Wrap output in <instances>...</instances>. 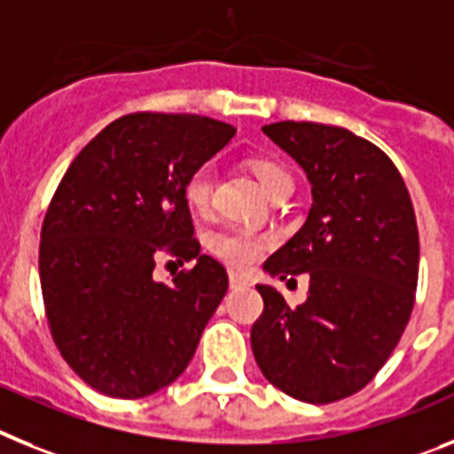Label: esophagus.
Returning a JSON list of instances; mask_svg holds the SVG:
<instances>
[{
  "label": "esophagus",
  "mask_w": 454,
  "mask_h": 454,
  "mask_svg": "<svg viewBox=\"0 0 454 454\" xmlns=\"http://www.w3.org/2000/svg\"><path fill=\"white\" fill-rule=\"evenodd\" d=\"M228 281H231V287L249 286V278H247V276H242V274H239V271H235V270L228 271Z\"/></svg>",
  "instance_id": "1"
}]
</instances>
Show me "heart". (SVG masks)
I'll use <instances>...</instances> for the list:
<instances>
[{
	"mask_svg": "<svg viewBox=\"0 0 454 454\" xmlns=\"http://www.w3.org/2000/svg\"><path fill=\"white\" fill-rule=\"evenodd\" d=\"M251 171L267 194H274L276 189L293 184V176L287 173L283 164L274 160H251ZM183 194L194 212L207 210L212 196V168L207 164L189 173V178L184 180ZM267 244H270V238L262 232L251 231V228H223V231L212 232L207 238V249L216 258L226 260L235 267L254 265L255 260L262 255V251L267 249Z\"/></svg>",
	"mask_w": 454,
	"mask_h": 454,
	"instance_id": "obj_1",
	"label": "heart"
}]
</instances>
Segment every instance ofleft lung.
Wrapping results in <instances>:
<instances>
[{
    "instance_id": "obj_1",
    "label": "left lung",
    "mask_w": 454,
    "mask_h": 454,
    "mask_svg": "<svg viewBox=\"0 0 454 454\" xmlns=\"http://www.w3.org/2000/svg\"><path fill=\"white\" fill-rule=\"evenodd\" d=\"M306 171L309 219L271 258V276L309 274L293 309L258 286L265 309L251 347L267 380L310 404L358 393L388 361L411 317L418 226L407 184L388 155L345 128L281 121L262 128Z\"/></svg>"
}]
</instances>
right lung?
Listing matches in <instances>:
<instances>
[{"label": "right lung", "instance_id": "obj_1", "mask_svg": "<svg viewBox=\"0 0 454 454\" xmlns=\"http://www.w3.org/2000/svg\"><path fill=\"white\" fill-rule=\"evenodd\" d=\"M232 137V125L207 116L128 114L59 183L41 231L43 301L54 345L90 388L153 395L194 356L228 274L200 255L183 187ZM161 254L197 265L155 282Z\"/></svg>", "mask_w": 454, "mask_h": 454}]
</instances>
